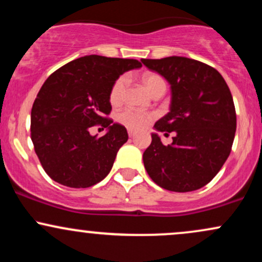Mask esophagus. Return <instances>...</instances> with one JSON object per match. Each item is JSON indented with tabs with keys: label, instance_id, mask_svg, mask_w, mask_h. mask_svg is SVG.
<instances>
[{
	"label": "esophagus",
	"instance_id": "1",
	"mask_svg": "<svg viewBox=\"0 0 262 262\" xmlns=\"http://www.w3.org/2000/svg\"><path fill=\"white\" fill-rule=\"evenodd\" d=\"M128 135H129V137H130V138H134L135 132L132 130V129H129V130H128Z\"/></svg>",
	"mask_w": 262,
	"mask_h": 262
}]
</instances>
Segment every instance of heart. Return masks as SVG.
<instances>
[{
  "mask_svg": "<svg viewBox=\"0 0 262 262\" xmlns=\"http://www.w3.org/2000/svg\"><path fill=\"white\" fill-rule=\"evenodd\" d=\"M141 81H143L144 86L148 90L150 95H152L155 91L160 89L166 90V83H165L164 79L156 74H144L141 76ZM128 85V77L125 75L119 76L118 79L113 82L112 87L110 91V101L112 104H121L125 96V90H127ZM151 113L140 112V111H135L133 108H125L118 114V121L124 124L125 127L130 129H143L151 122L152 119Z\"/></svg>",
  "mask_w": 262,
  "mask_h": 262,
  "instance_id": "heart-1",
  "label": "heart"
}]
</instances>
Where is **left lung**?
<instances>
[{
    "label": "left lung",
    "instance_id": "8db88e82",
    "mask_svg": "<svg viewBox=\"0 0 262 262\" xmlns=\"http://www.w3.org/2000/svg\"><path fill=\"white\" fill-rule=\"evenodd\" d=\"M141 62L171 86L170 112L154 128L175 132L170 145L151 134L143 154L146 172L169 191H196L212 181L230 154L236 114L229 87L214 68L193 59L169 56Z\"/></svg>",
    "mask_w": 262,
    "mask_h": 262
}]
</instances>
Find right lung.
<instances>
[{
	"mask_svg": "<svg viewBox=\"0 0 262 262\" xmlns=\"http://www.w3.org/2000/svg\"><path fill=\"white\" fill-rule=\"evenodd\" d=\"M141 64L134 59L87 55L61 66L39 90L31 113V138L45 172L73 188L96 185L110 173L127 129L107 118L113 82ZM100 124L101 138L89 134Z\"/></svg>",
	"mask_w": 262,
	"mask_h": 262,
	"instance_id": "add662e5",
	"label": "right lung"
}]
</instances>
